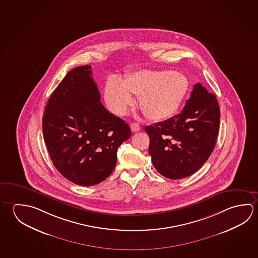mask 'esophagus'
<instances>
[{
  "mask_svg": "<svg viewBox=\"0 0 258 258\" xmlns=\"http://www.w3.org/2000/svg\"><path fill=\"white\" fill-rule=\"evenodd\" d=\"M131 128L132 132H138L140 131V126L138 123H132L131 125Z\"/></svg>",
  "mask_w": 258,
  "mask_h": 258,
  "instance_id": "esophagus-1",
  "label": "esophagus"
}]
</instances>
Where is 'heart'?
<instances>
[{"instance_id":"b5f03b06","label":"heart","mask_w":258,"mask_h":258,"mask_svg":"<svg viewBox=\"0 0 258 258\" xmlns=\"http://www.w3.org/2000/svg\"><path fill=\"white\" fill-rule=\"evenodd\" d=\"M189 83L183 74L172 71H140L122 82L110 77L105 84L104 100L108 109L123 116L140 99V108L151 120L170 118L179 108Z\"/></svg>"}]
</instances>
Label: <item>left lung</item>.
I'll return each instance as SVG.
<instances>
[{
    "label": "left lung",
    "instance_id": "obj_1",
    "mask_svg": "<svg viewBox=\"0 0 258 258\" xmlns=\"http://www.w3.org/2000/svg\"><path fill=\"white\" fill-rule=\"evenodd\" d=\"M219 122L220 109L216 96L201 83L195 84L180 113L145 127L155 168L170 179L194 174L214 150Z\"/></svg>",
    "mask_w": 258,
    "mask_h": 258
}]
</instances>
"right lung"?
<instances>
[{"mask_svg":"<svg viewBox=\"0 0 258 258\" xmlns=\"http://www.w3.org/2000/svg\"><path fill=\"white\" fill-rule=\"evenodd\" d=\"M91 65L72 70L46 105L42 132L50 159L76 185L105 180L117 163V150L131 138L130 126L100 102Z\"/></svg>","mask_w":258,"mask_h":258,"instance_id":"1","label":"right lung"}]
</instances>
